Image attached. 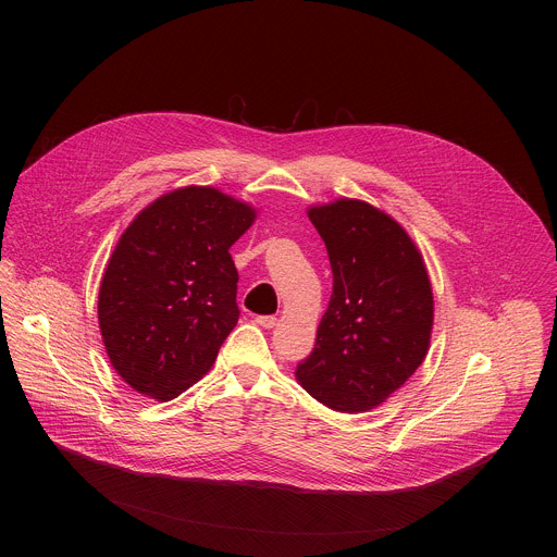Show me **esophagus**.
<instances>
[{
  "mask_svg": "<svg viewBox=\"0 0 557 557\" xmlns=\"http://www.w3.org/2000/svg\"><path fill=\"white\" fill-rule=\"evenodd\" d=\"M256 324L262 326V329H273L277 324V317L275 314H258Z\"/></svg>",
  "mask_w": 557,
  "mask_h": 557,
  "instance_id": "1",
  "label": "esophagus"
}]
</instances>
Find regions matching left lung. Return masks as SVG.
<instances>
[{
  "label": "left lung",
  "instance_id": "1",
  "mask_svg": "<svg viewBox=\"0 0 557 557\" xmlns=\"http://www.w3.org/2000/svg\"><path fill=\"white\" fill-rule=\"evenodd\" d=\"M333 269V295L312 352L297 381L337 412L383 404L423 363L430 348L434 297L410 235L361 200L308 211Z\"/></svg>",
  "mask_w": 557,
  "mask_h": 557
}]
</instances>
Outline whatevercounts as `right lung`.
I'll use <instances>...</instances> for the list:
<instances>
[{
	"label": "right lung",
	"instance_id": "1",
	"mask_svg": "<svg viewBox=\"0 0 557 557\" xmlns=\"http://www.w3.org/2000/svg\"><path fill=\"white\" fill-rule=\"evenodd\" d=\"M256 211L211 187H185L125 228L99 290V326L114 370L136 392L172 401L213 366L235 329L231 245Z\"/></svg>",
	"mask_w": 557,
	"mask_h": 557
}]
</instances>
